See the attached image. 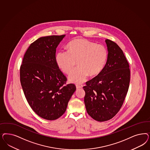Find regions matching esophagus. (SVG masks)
Returning a JSON list of instances; mask_svg holds the SVG:
<instances>
[{
	"instance_id": "esophagus-1",
	"label": "esophagus",
	"mask_w": 150,
	"mask_h": 150,
	"mask_svg": "<svg viewBox=\"0 0 150 150\" xmlns=\"http://www.w3.org/2000/svg\"><path fill=\"white\" fill-rule=\"evenodd\" d=\"M76 86V88H77V89H79V88H82V86H79V85H78V84H77Z\"/></svg>"
}]
</instances>
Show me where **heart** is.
Segmentation results:
<instances>
[{
    "label": "heart",
    "mask_w": 150,
    "mask_h": 150,
    "mask_svg": "<svg viewBox=\"0 0 150 150\" xmlns=\"http://www.w3.org/2000/svg\"><path fill=\"white\" fill-rule=\"evenodd\" d=\"M67 52L59 51L56 62L63 72L69 74L70 82L78 84L84 82L88 75L94 77L102 72L106 63L108 52L105 47L86 39H74L67 45Z\"/></svg>",
    "instance_id": "1"
}]
</instances>
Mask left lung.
Returning <instances> with one entry per match:
<instances>
[{
  "label": "left lung",
  "mask_w": 150,
  "mask_h": 150,
  "mask_svg": "<svg viewBox=\"0 0 150 150\" xmlns=\"http://www.w3.org/2000/svg\"><path fill=\"white\" fill-rule=\"evenodd\" d=\"M105 43L108 53L104 68L83 87L87 112L100 122L111 119L120 110L130 80L129 64L122 50L110 40Z\"/></svg>",
  "instance_id": "left-lung-1"
}]
</instances>
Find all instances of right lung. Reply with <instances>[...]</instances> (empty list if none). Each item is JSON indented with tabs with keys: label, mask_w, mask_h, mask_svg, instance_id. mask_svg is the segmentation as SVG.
Instances as JSON below:
<instances>
[{
	"label": "right lung",
	"mask_w": 150,
	"mask_h": 150,
	"mask_svg": "<svg viewBox=\"0 0 150 150\" xmlns=\"http://www.w3.org/2000/svg\"><path fill=\"white\" fill-rule=\"evenodd\" d=\"M65 37H41L30 45L20 67V82L29 105L39 116L54 120L66 110L76 90L66 84L67 78L56 62V48Z\"/></svg>",
	"instance_id": "obj_1"
}]
</instances>
